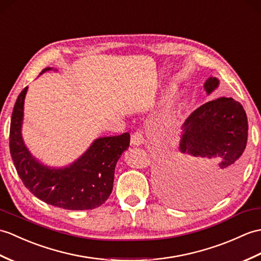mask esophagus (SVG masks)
<instances>
[{
    "label": "esophagus",
    "mask_w": 261,
    "mask_h": 261,
    "mask_svg": "<svg viewBox=\"0 0 261 261\" xmlns=\"http://www.w3.org/2000/svg\"><path fill=\"white\" fill-rule=\"evenodd\" d=\"M131 143L135 145H140L144 143V137L142 135L141 131H136L133 135L131 136Z\"/></svg>",
    "instance_id": "34e87169"
}]
</instances>
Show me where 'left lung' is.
Listing matches in <instances>:
<instances>
[{"instance_id": "obj_1", "label": "left lung", "mask_w": 261, "mask_h": 261, "mask_svg": "<svg viewBox=\"0 0 261 261\" xmlns=\"http://www.w3.org/2000/svg\"><path fill=\"white\" fill-rule=\"evenodd\" d=\"M218 86L217 77H209L204 83L205 92L210 94ZM247 138V114L238 101L222 96L204 103L185 121L179 144L184 156L179 154L172 165L162 168L161 184L181 201L218 198L238 178L244 166ZM182 161L201 165L206 170L205 180L199 181V176L188 172ZM200 185L206 189L201 191Z\"/></svg>"}]
</instances>
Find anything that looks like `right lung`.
Returning a JSON list of instances; mask_svg holds the SVG:
<instances>
[{"mask_svg":"<svg viewBox=\"0 0 261 261\" xmlns=\"http://www.w3.org/2000/svg\"><path fill=\"white\" fill-rule=\"evenodd\" d=\"M52 70L45 68V71ZM28 87L17 96L10 126V152L22 182L30 192L48 204L68 210L98 208L111 195L114 169L129 148L130 135L103 137L75 162L65 168H50L42 165L23 142L21 128L24 99Z\"/></svg>","mask_w":261,"mask_h":261,"instance_id":"obj_1","label":"right lung"}]
</instances>
